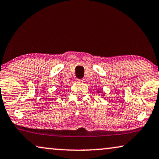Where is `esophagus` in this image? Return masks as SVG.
Masks as SVG:
<instances>
[{
    "label": "esophagus",
    "mask_w": 159,
    "mask_h": 159,
    "mask_svg": "<svg viewBox=\"0 0 159 159\" xmlns=\"http://www.w3.org/2000/svg\"><path fill=\"white\" fill-rule=\"evenodd\" d=\"M78 82H81V83H82V82L84 81V79H78Z\"/></svg>",
    "instance_id": "34e87169"
}]
</instances>
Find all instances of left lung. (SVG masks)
Listing matches in <instances>:
<instances>
[{
  "label": "left lung",
  "mask_w": 159,
  "mask_h": 159,
  "mask_svg": "<svg viewBox=\"0 0 159 159\" xmlns=\"http://www.w3.org/2000/svg\"><path fill=\"white\" fill-rule=\"evenodd\" d=\"M98 93H100V91H99V90H98ZM102 95L104 96V95H105V94H104V93H103V94H102Z\"/></svg>",
  "instance_id": "1"
}]
</instances>
